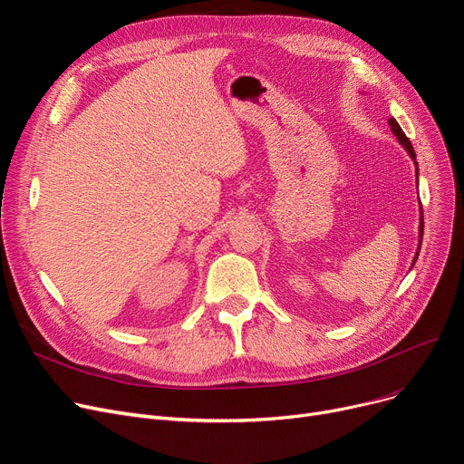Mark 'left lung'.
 Wrapping results in <instances>:
<instances>
[{
  "instance_id": "obj_1",
  "label": "left lung",
  "mask_w": 464,
  "mask_h": 464,
  "mask_svg": "<svg viewBox=\"0 0 464 464\" xmlns=\"http://www.w3.org/2000/svg\"><path fill=\"white\" fill-rule=\"evenodd\" d=\"M389 126H392V131L397 135V139H399V142L404 146V149L408 150V154L411 156V160H416V152H413V146H411V142H410V139L404 135V131L401 130V126H399V121L395 120V118H392L389 120ZM416 167H418V163H416ZM421 240H423V216H421V226H420V250H421ZM420 250H418V254H416V257H413V263H416V259H418V256H420ZM411 263V265H413Z\"/></svg>"
}]
</instances>
